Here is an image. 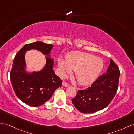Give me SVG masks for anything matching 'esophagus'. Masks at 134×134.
<instances>
[{"mask_svg":"<svg viewBox=\"0 0 134 134\" xmlns=\"http://www.w3.org/2000/svg\"><path fill=\"white\" fill-rule=\"evenodd\" d=\"M62 85H63V86L64 87H68L69 86V85L68 84L67 82H65V81H63V83H62Z\"/></svg>","mask_w":134,"mask_h":134,"instance_id":"34e87169","label":"esophagus"}]
</instances>
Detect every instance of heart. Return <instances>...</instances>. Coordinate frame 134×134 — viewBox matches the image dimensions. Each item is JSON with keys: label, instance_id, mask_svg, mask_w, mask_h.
<instances>
[{"label": "heart", "instance_id": "b5f03b06", "mask_svg": "<svg viewBox=\"0 0 134 134\" xmlns=\"http://www.w3.org/2000/svg\"><path fill=\"white\" fill-rule=\"evenodd\" d=\"M58 66L62 77L75 71L77 82L82 86L92 84L102 71L104 62L102 58L94 55L81 52H72L68 54L66 60L58 59Z\"/></svg>", "mask_w": 134, "mask_h": 134}]
</instances>
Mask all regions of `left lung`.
<instances>
[{"mask_svg":"<svg viewBox=\"0 0 134 134\" xmlns=\"http://www.w3.org/2000/svg\"><path fill=\"white\" fill-rule=\"evenodd\" d=\"M120 71L112 59L106 73L86 89L78 91L72 103L81 113H93L105 109L111 102L118 87Z\"/></svg>","mask_w":134,"mask_h":134,"instance_id":"8db88e82","label":"left lung"}]
</instances>
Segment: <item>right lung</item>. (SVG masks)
Masks as SVG:
<instances>
[{
	"label": "right lung",
	"instance_id": "right-lung-1",
	"mask_svg": "<svg viewBox=\"0 0 134 134\" xmlns=\"http://www.w3.org/2000/svg\"><path fill=\"white\" fill-rule=\"evenodd\" d=\"M53 48V45L41 41L26 44L14 58L10 74L13 89L19 99L29 106L37 107L43 105L61 85V80L53 70L54 62L50 55ZM32 49L40 51L46 56V64L40 71L26 70L25 53Z\"/></svg>",
	"mask_w": 134,
	"mask_h": 134
}]
</instances>
